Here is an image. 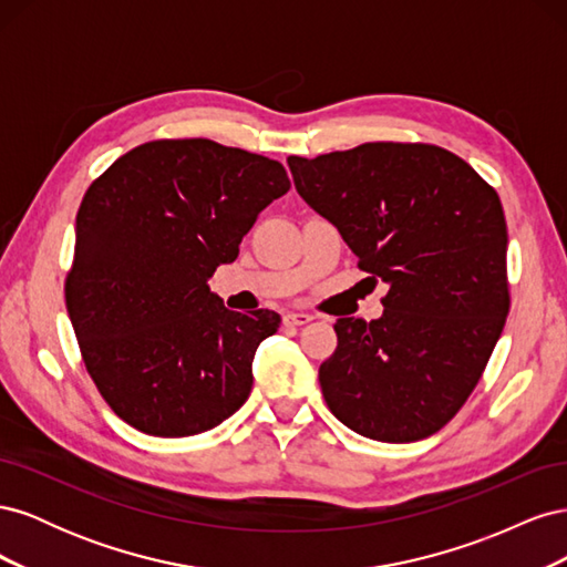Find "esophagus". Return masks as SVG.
<instances>
[{"mask_svg":"<svg viewBox=\"0 0 567 567\" xmlns=\"http://www.w3.org/2000/svg\"><path fill=\"white\" fill-rule=\"evenodd\" d=\"M315 317L307 315V312H286L284 315V323L286 326H302V323H310Z\"/></svg>","mask_w":567,"mask_h":567,"instance_id":"34e87169","label":"esophagus"}]
</instances>
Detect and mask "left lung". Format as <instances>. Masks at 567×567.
I'll list each match as a JSON object with an SVG mask.
<instances>
[{
    "instance_id": "obj_1",
    "label": "left lung",
    "mask_w": 567,
    "mask_h": 567,
    "mask_svg": "<svg viewBox=\"0 0 567 567\" xmlns=\"http://www.w3.org/2000/svg\"><path fill=\"white\" fill-rule=\"evenodd\" d=\"M288 167L359 269L390 286L381 319L336 321L338 348L319 367L326 404L379 442L437 433L471 398L511 307L499 196L433 144L371 142Z\"/></svg>"
}]
</instances>
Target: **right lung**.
<instances>
[{"mask_svg": "<svg viewBox=\"0 0 567 567\" xmlns=\"http://www.w3.org/2000/svg\"><path fill=\"white\" fill-rule=\"evenodd\" d=\"M288 188L281 163L210 140L146 142L87 188L65 307L96 390L136 431L198 435L248 400L281 317L227 310L208 279Z\"/></svg>", "mask_w": 567, "mask_h": 567, "instance_id": "right-lung-1", "label": "right lung"}]
</instances>
